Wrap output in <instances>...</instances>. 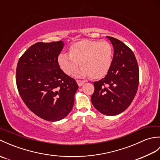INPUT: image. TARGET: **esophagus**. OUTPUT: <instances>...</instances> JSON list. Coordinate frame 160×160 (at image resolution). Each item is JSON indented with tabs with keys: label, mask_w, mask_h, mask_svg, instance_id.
Wrapping results in <instances>:
<instances>
[{
	"label": "esophagus",
	"mask_w": 160,
	"mask_h": 160,
	"mask_svg": "<svg viewBox=\"0 0 160 160\" xmlns=\"http://www.w3.org/2000/svg\"><path fill=\"white\" fill-rule=\"evenodd\" d=\"M77 83H78V86H80V87H81V86H82L83 84L85 83V81H84V80H78L77 81Z\"/></svg>",
	"instance_id": "esophagus-1"
}]
</instances>
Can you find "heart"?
Instances as JSON below:
<instances>
[{
	"label": "heart",
	"instance_id": "obj_1",
	"mask_svg": "<svg viewBox=\"0 0 160 160\" xmlns=\"http://www.w3.org/2000/svg\"><path fill=\"white\" fill-rule=\"evenodd\" d=\"M113 50L111 44L105 40H82L73 43L69 48V54L60 53L58 63L67 75H72L78 69L76 76L100 79L110 70L113 62Z\"/></svg>",
	"mask_w": 160,
	"mask_h": 160
}]
</instances>
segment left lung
I'll use <instances>...</instances> for the list:
<instances>
[{"label":"left lung","mask_w":160,"mask_h":160,"mask_svg":"<svg viewBox=\"0 0 160 160\" xmlns=\"http://www.w3.org/2000/svg\"><path fill=\"white\" fill-rule=\"evenodd\" d=\"M107 38L113 47V62L106 76L93 82L91 100L101 113L113 116L124 111L133 100L139 84V68L130 48L113 37Z\"/></svg>","instance_id":"1"}]
</instances>
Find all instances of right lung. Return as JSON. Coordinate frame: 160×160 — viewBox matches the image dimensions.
<instances>
[{
	"label": "right lung",
	"instance_id": "right-lung-1",
	"mask_svg": "<svg viewBox=\"0 0 160 160\" xmlns=\"http://www.w3.org/2000/svg\"><path fill=\"white\" fill-rule=\"evenodd\" d=\"M62 40L37 42L23 53L16 68V84L23 102L33 113L56 122L72 110L78 85L60 69L58 57Z\"/></svg>",
	"mask_w": 160,
	"mask_h": 160
}]
</instances>
